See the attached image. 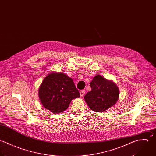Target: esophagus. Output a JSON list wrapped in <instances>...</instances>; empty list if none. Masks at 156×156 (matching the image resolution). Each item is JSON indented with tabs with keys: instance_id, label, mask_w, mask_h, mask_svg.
I'll list each match as a JSON object with an SVG mask.
<instances>
[{
	"instance_id": "34e87169",
	"label": "esophagus",
	"mask_w": 156,
	"mask_h": 156,
	"mask_svg": "<svg viewBox=\"0 0 156 156\" xmlns=\"http://www.w3.org/2000/svg\"><path fill=\"white\" fill-rule=\"evenodd\" d=\"M80 96H81V97H83V96H84V94H85V90H81V91L80 92Z\"/></svg>"
}]
</instances>
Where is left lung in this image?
<instances>
[{"label":"left lung","mask_w":156,"mask_h":156,"mask_svg":"<svg viewBox=\"0 0 156 156\" xmlns=\"http://www.w3.org/2000/svg\"><path fill=\"white\" fill-rule=\"evenodd\" d=\"M90 85L92 90L88 92L84 98L92 110L102 112L118 101L119 90L113 81L106 80L100 75H96Z\"/></svg>","instance_id":"8db88e82"}]
</instances>
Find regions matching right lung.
Segmentation results:
<instances>
[{"label":"right lung","instance_id":"add662e5","mask_svg":"<svg viewBox=\"0 0 156 156\" xmlns=\"http://www.w3.org/2000/svg\"><path fill=\"white\" fill-rule=\"evenodd\" d=\"M38 96L43 106L54 114L66 110L73 99L80 96L73 81L63 73L52 72L43 80Z\"/></svg>","mask_w":156,"mask_h":156}]
</instances>
